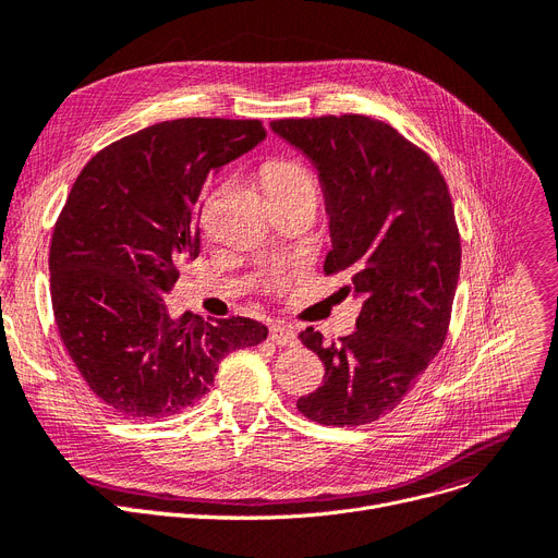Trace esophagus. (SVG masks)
Instances as JSON below:
<instances>
[{
  "label": "esophagus",
  "instance_id": "esophagus-1",
  "mask_svg": "<svg viewBox=\"0 0 558 558\" xmlns=\"http://www.w3.org/2000/svg\"><path fill=\"white\" fill-rule=\"evenodd\" d=\"M269 339L276 345H296L299 343V337H296L294 328L287 326V324H274L271 332H269Z\"/></svg>",
  "mask_w": 558,
  "mask_h": 558
}]
</instances>
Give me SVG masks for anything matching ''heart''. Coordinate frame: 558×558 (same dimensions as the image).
Masks as SVG:
<instances>
[{
    "mask_svg": "<svg viewBox=\"0 0 558 558\" xmlns=\"http://www.w3.org/2000/svg\"><path fill=\"white\" fill-rule=\"evenodd\" d=\"M264 187L267 192H278V190H294V187H312L314 179L312 173L296 160H274L262 171Z\"/></svg>",
    "mask_w": 558,
    "mask_h": 558,
    "instance_id": "b5f03b06",
    "label": "heart"
}]
</instances>
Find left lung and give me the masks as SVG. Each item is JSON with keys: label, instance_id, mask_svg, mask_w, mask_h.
<instances>
[{"label": "left lung", "instance_id": "obj_1", "mask_svg": "<svg viewBox=\"0 0 558 558\" xmlns=\"http://www.w3.org/2000/svg\"><path fill=\"white\" fill-rule=\"evenodd\" d=\"M271 129L316 167L332 238L324 271H345L343 294L362 303L353 335H299L326 383L296 407L320 425H366L393 412L444 348L461 267L452 198L436 162L385 122L328 114Z\"/></svg>", "mask_w": 558, "mask_h": 558}]
</instances>
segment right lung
Segmentation results:
<instances>
[{
    "instance_id": "obj_1",
    "label": "right lung",
    "mask_w": 558,
    "mask_h": 558,
    "mask_svg": "<svg viewBox=\"0 0 558 558\" xmlns=\"http://www.w3.org/2000/svg\"><path fill=\"white\" fill-rule=\"evenodd\" d=\"M264 137L259 120L162 122L106 146L72 185L49 248L53 318L114 414H179L210 391L228 353L267 339L253 318H173L165 305L201 251L205 181Z\"/></svg>"
}]
</instances>
